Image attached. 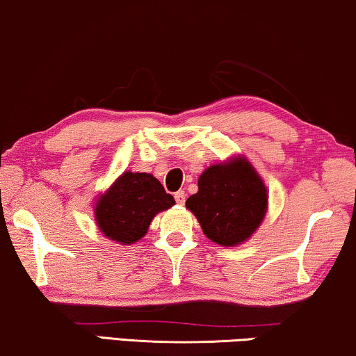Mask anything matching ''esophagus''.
Segmentation results:
<instances>
[{
	"label": "esophagus",
	"mask_w": 356,
	"mask_h": 356,
	"mask_svg": "<svg viewBox=\"0 0 356 356\" xmlns=\"http://www.w3.org/2000/svg\"><path fill=\"white\" fill-rule=\"evenodd\" d=\"M174 198H176L177 204H184L185 203V198H187V195H185V192H182V190H180V192H176V195H174Z\"/></svg>",
	"instance_id": "1"
}]
</instances>
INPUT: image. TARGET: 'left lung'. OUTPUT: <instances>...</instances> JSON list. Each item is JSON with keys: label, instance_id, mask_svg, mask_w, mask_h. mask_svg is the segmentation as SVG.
<instances>
[{"label": "left lung", "instance_id": "left-lung-1", "mask_svg": "<svg viewBox=\"0 0 356 356\" xmlns=\"http://www.w3.org/2000/svg\"><path fill=\"white\" fill-rule=\"evenodd\" d=\"M267 188L246 158L212 164L198 179V192L185 201L203 233L220 246L251 238L267 212Z\"/></svg>", "mask_w": 356, "mask_h": 356}]
</instances>
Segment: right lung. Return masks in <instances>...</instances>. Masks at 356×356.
Listing matches in <instances>:
<instances>
[{
  "label": "right lung",
  "mask_w": 356,
  "mask_h": 356,
  "mask_svg": "<svg viewBox=\"0 0 356 356\" xmlns=\"http://www.w3.org/2000/svg\"><path fill=\"white\" fill-rule=\"evenodd\" d=\"M176 204L160 180L147 172L126 171L95 203V222L104 236L121 245L139 241L158 212Z\"/></svg>",
  "instance_id": "1"
}]
</instances>
